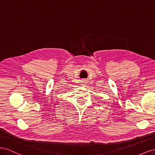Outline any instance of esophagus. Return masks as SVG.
Listing matches in <instances>:
<instances>
[{
    "mask_svg": "<svg viewBox=\"0 0 155 155\" xmlns=\"http://www.w3.org/2000/svg\"><path fill=\"white\" fill-rule=\"evenodd\" d=\"M85 80H83H83H82V85H84V84H85Z\"/></svg>",
    "mask_w": 155,
    "mask_h": 155,
    "instance_id": "34e87169",
    "label": "esophagus"
}]
</instances>
